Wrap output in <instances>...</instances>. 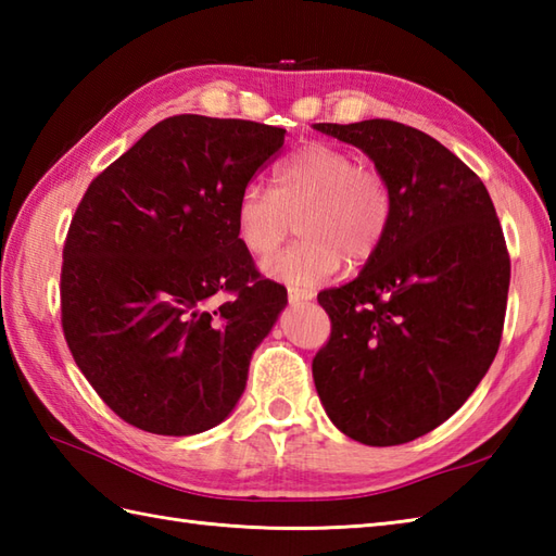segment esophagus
<instances>
[{"label":"esophagus","instance_id":"obj_1","mask_svg":"<svg viewBox=\"0 0 556 556\" xmlns=\"http://www.w3.org/2000/svg\"><path fill=\"white\" fill-rule=\"evenodd\" d=\"M313 299H315V291H311V289H296V287L289 289V301L291 303H308Z\"/></svg>","mask_w":556,"mask_h":556}]
</instances>
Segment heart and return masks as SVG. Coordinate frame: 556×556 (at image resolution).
I'll list each match as a JSON object with an SVG mask.
<instances>
[{
    "label": "heart",
    "mask_w": 556,
    "mask_h": 556,
    "mask_svg": "<svg viewBox=\"0 0 556 556\" xmlns=\"http://www.w3.org/2000/svg\"><path fill=\"white\" fill-rule=\"evenodd\" d=\"M236 236L253 260H265L299 222L303 241L265 265L287 285L313 287L341 260L365 265L384 245L394 222V191L387 176L332 143L299 148L271 172L269 193L248 186L236 200Z\"/></svg>",
    "instance_id": "1"
}]
</instances>
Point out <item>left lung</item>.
Returning <instances> with one entry per match:
<instances>
[{
	"label": "left lung",
	"mask_w": 556,
	"mask_h": 556,
	"mask_svg": "<svg viewBox=\"0 0 556 556\" xmlns=\"http://www.w3.org/2000/svg\"><path fill=\"white\" fill-rule=\"evenodd\" d=\"M361 148L394 191L384 245L317 301L332 334L313 358L329 420L370 446L406 444L466 404L497 356L511 260L480 176L418 128L315 124Z\"/></svg>",
	"instance_id": "left-lung-1"
}]
</instances>
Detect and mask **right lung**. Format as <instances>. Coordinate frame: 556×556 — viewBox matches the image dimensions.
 <instances>
[{
    "label": "right lung",
    "mask_w": 556,
    "mask_h": 556,
    "mask_svg": "<svg viewBox=\"0 0 556 556\" xmlns=\"http://www.w3.org/2000/svg\"><path fill=\"white\" fill-rule=\"evenodd\" d=\"M285 134L169 116L80 198L64 243L62 329L86 380L134 428L198 434L241 399L287 289L243 251L233 210Z\"/></svg>",
    "instance_id": "add662e5"
}]
</instances>
